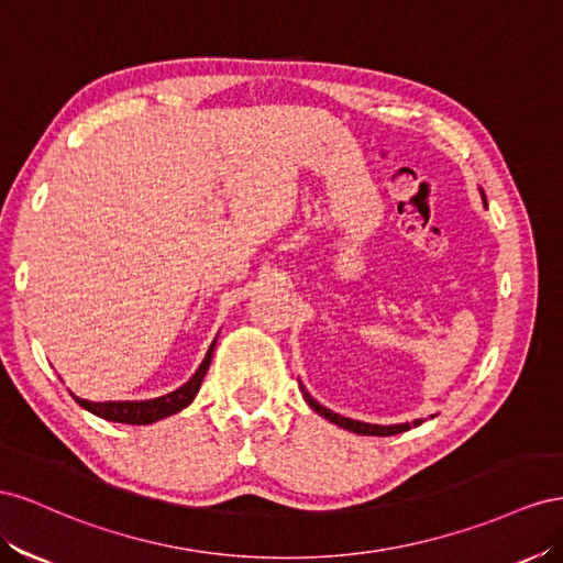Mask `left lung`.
Returning a JSON list of instances; mask_svg holds the SVG:
<instances>
[{
	"instance_id": "left-lung-1",
	"label": "left lung",
	"mask_w": 563,
	"mask_h": 563,
	"mask_svg": "<svg viewBox=\"0 0 563 563\" xmlns=\"http://www.w3.org/2000/svg\"><path fill=\"white\" fill-rule=\"evenodd\" d=\"M301 394H303V400H307V404H309L318 415H323L325 420L334 422L336 427H342V429H349V431H353V433H363V437H394V433H404V431H408L410 427H420V424H422V420H415L412 424H410V422H406V424H391V427L358 422V420H351V417L336 415V412L328 410L325 406H320L318 400H316L307 389H303V387H301Z\"/></svg>"
}]
</instances>
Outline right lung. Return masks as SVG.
Instances as JSON below:
<instances>
[{
	"label": "right lung",
	"mask_w": 563,
	"mask_h": 563,
	"mask_svg": "<svg viewBox=\"0 0 563 563\" xmlns=\"http://www.w3.org/2000/svg\"><path fill=\"white\" fill-rule=\"evenodd\" d=\"M217 340L212 342L210 351H207L205 361L200 363V367L196 371L184 387H179L176 391L167 394V396H159V398H151V400H106V404H93V400L87 398H79L75 396V400L85 410L93 412L96 417H103V420L110 422H122V424H151L157 420H165V417L174 415L184 410L186 406H190V400L196 398L202 377L207 373V367H210L212 361V351H214Z\"/></svg>",
	"instance_id": "obj_1"
}]
</instances>
